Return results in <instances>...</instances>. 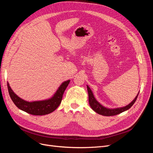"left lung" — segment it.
Here are the masks:
<instances>
[{"label":"left lung","instance_id":"8db88e82","mask_svg":"<svg viewBox=\"0 0 153 153\" xmlns=\"http://www.w3.org/2000/svg\"><path fill=\"white\" fill-rule=\"evenodd\" d=\"M87 88L88 94H89V102L91 107L94 111V112L100 115H104V116H112V115H117L124 112V111L128 110L129 108H130L133 106V105L135 103L138 97V93H139V92H138V94L135 98V99H134L130 103L128 104L126 106H124V107L116 108H108L105 107V106H103L102 105H101L98 101L96 100V98H94V96L93 95V93H92V92L89 86L87 85Z\"/></svg>","mask_w":153,"mask_h":153}]
</instances>
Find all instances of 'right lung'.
Segmentation results:
<instances>
[{"label":"right lung","mask_w":153,"mask_h":153,"mask_svg":"<svg viewBox=\"0 0 153 153\" xmlns=\"http://www.w3.org/2000/svg\"><path fill=\"white\" fill-rule=\"evenodd\" d=\"M69 82L70 80H68L62 82L52 98L48 100L31 102L27 101L18 97L13 91L8 82L7 89L12 101L18 108L34 115H43L53 112L61 104L64 91L69 84Z\"/></svg>","instance_id":"obj_1"}]
</instances>
